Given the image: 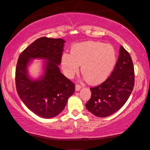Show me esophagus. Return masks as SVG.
Here are the masks:
<instances>
[{
	"mask_svg": "<svg viewBox=\"0 0 150 150\" xmlns=\"http://www.w3.org/2000/svg\"><path fill=\"white\" fill-rule=\"evenodd\" d=\"M80 88H81V86H80L79 84H76V85L75 86V89L76 91H79L80 90Z\"/></svg>",
	"mask_w": 150,
	"mask_h": 150,
	"instance_id": "1",
	"label": "esophagus"
}]
</instances>
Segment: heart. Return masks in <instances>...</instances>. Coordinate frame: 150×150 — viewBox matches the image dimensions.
<instances>
[{"label": "heart", "mask_w": 150, "mask_h": 150, "mask_svg": "<svg viewBox=\"0 0 150 150\" xmlns=\"http://www.w3.org/2000/svg\"><path fill=\"white\" fill-rule=\"evenodd\" d=\"M116 64V51L112 45L86 41L73 45L71 53H64L61 66L64 74L72 79L82 65L84 79L92 85L101 84L109 77Z\"/></svg>", "instance_id": "obj_1"}]
</instances>
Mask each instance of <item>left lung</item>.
Instances as JSON below:
<instances>
[{
    "mask_svg": "<svg viewBox=\"0 0 150 150\" xmlns=\"http://www.w3.org/2000/svg\"><path fill=\"white\" fill-rule=\"evenodd\" d=\"M133 64L129 53L120 46L115 68L109 78L100 85L91 88V99L86 108L95 116H111L125 105L134 87Z\"/></svg>",
    "mask_w": 150,
    "mask_h": 150,
    "instance_id": "8db88e82",
    "label": "left lung"
}]
</instances>
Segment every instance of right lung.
I'll return each instance as SVG.
<instances>
[{"label": "right lung", "instance_id": "1", "mask_svg": "<svg viewBox=\"0 0 150 150\" xmlns=\"http://www.w3.org/2000/svg\"><path fill=\"white\" fill-rule=\"evenodd\" d=\"M66 41L42 37L36 40L19 55L16 70V84L19 97L25 105L41 118H51L66 107L74 94L75 85L60 71ZM33 59H43V73L33 79L28 67Z\"/></svg>", "mask_w": 150, "mask_h": 150}]
</instances>
